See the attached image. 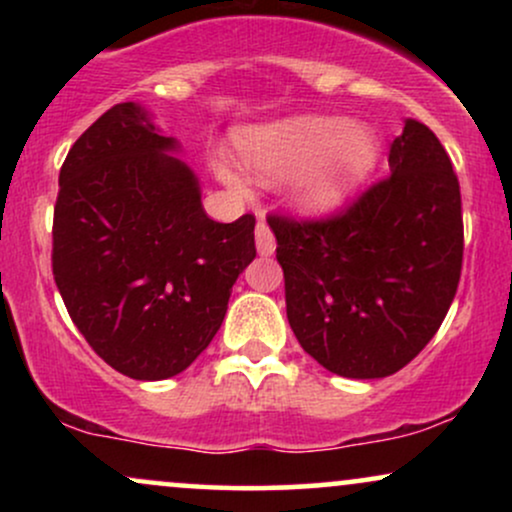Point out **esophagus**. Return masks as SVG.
Segmentation results:
<instances>
[{
	"mask_svg": "<svg viewBox=\"0 0 512 512\" xmlns=\"http://www.w3.org/2000/svg\"><path fill=\"white\" fill-rule=\"evenodd\" d=\"M255 243H257V252H260V255H274V250H276V240H274V233L269 231V226L264 221H260L257 223V228H255Z\"/></svg>",
	"mask_w": 512,
	"mask_h": 512,
	"instance_id": "34e87169",
	"label": "esophagus"
}]
</instances>
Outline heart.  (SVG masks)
<instances>
[{"mask_svg": "<svg viewBox=\"0 0 512 512\" xmlns=\"http://www.w3.org/2000/svg\"><path fill=\"white\" fill-rule=\"evenodd\" d=\"M236 146L255 178L286 180V199L305 219H325L351 202L380 161L373 127L334 115H298L245 127ZM214 173L233 190H245L238 166L214 158Z\"/></svg>", "mask_w": 512, "mask_h": 512, "instance_id": "b5f03b06", "label": "heart"}]
</instances>
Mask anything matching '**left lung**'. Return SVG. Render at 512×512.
<instances>
[{"mask_svg": "<svg viewBox=\"0 0 512 512\" xmlns=\"http://www.w3.org/2000/svg\"><path fill=\"white\" fill-rule=\"evenodd\" d=\"M269 228L291 330L330 373H397L448 315L462 269L460 182L424 122L404 120L390 144V178L344 216H269Z\"/></svg>", "mask_w": 512, "mask_h": 512, "instance_id": "8db88e82", "label": "left lung"}]
</instances>
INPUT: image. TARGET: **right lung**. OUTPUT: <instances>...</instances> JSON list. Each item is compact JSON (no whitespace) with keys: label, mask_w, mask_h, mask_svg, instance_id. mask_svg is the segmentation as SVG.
I'll return each mask as SVG.
<instances>
[{"label":"right lung","mask_w":512,"mask_h":512,"mask_svg":"<svg viewBox=\"0 0 512 512\" xmlns=\"http://www.w3.org/2000/svg\"><path fill=\"white\" fill-rule=\"evenodd\" d=\"M142 103H117L60 170L52 274L69 317L108 366L166 380L219 332L255 260V216L211 221L195 170Z\"/></svg>","instance_id":"right-lung-1"}]
</instances>
